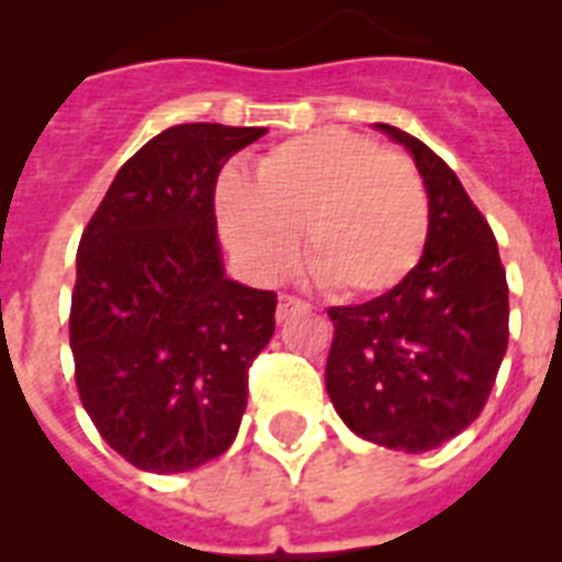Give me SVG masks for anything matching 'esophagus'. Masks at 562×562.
Returning <instances> with one entry per match:
<instances>
[{
    "label": "esophagus",
    "instance_id": "1",
    "mask_svg": "<svg viewBox=\"0 0 562 562\" xmlns=\"http://www.w3.org/2000/svg\"><path fill=\"white\" fill-rule=\"evenodd\" d=\"M308 303L303 300L291 297V294H282L280 303H277V321H289L291 315H297V312H306Z\"/></svg>",
    "mask_w": 562,
    "mask_h": 562
}]
</instances>
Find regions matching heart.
<instances>
[{"label":"heart","mask_w":562,"mask_h":562,"mask_svg":"<svg viewBox=\"0 0 562 562\" xmlns=\"http://www.w3.org/2000/svg\"><path fill=\"white\" fill-rule=\"evenodd\" d=\"M221 233L238 262L280 282L300 259L341 297L396 289L417 268L428 236V201L402 154L338 127L273 145L256 162V183L224 171L215 187Z\"/></svg>","instance_id":"obj_1"}]
</instances>
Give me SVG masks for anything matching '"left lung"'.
I'll return each mask as SVG.
<instances>
[{
    "label": "left lung",
    "instance_id": "8db88e82",
    "mask_svg": "<svg viewBox=\"0 0 562 562\" xmlns=\"http://www.w3.org/2000/svg\"><path fill=\"white\" fill-rule=\"evenodd\" d=\"M411 154L428 194L417 268L361 306H335L326 393L350 431L384 449L428 452L487 402L507 350V280L493 229L428 145L375 122Z\"/></svg>",
    "mask_w": 562,
    "mask_h": 562
}]
</instances>
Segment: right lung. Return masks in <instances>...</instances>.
Masks as SVG:
<instances>
[{
  "label": "right lung",
  "mask_w": 562,
  "mask_h": 562,
  "mask_svg": "<svg viewBox=\"0 0 562 562\" xmlns=\"http://www.w3.org/2000/svg\"><path fill=\"white\" fill-rule=\"evenodd\" d=\"M259 136L212 122L162 131L119 169L78 245L75 382L110 449L145 472L227 452L247 368L277 326V294L224 271L212 206L221 166Z\"/></svg>",
  "instance_id": "obj_1"
}]
</instances>
